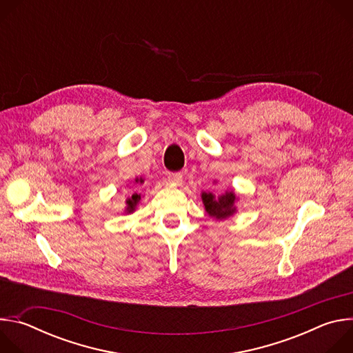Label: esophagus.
I'll return each mask as SVG.
<instances>
[{
    "mask_svg": "<svg viewBox=\"0 0 353 353\" xmlns=\"http://www.w3.org/2000/svg\"><path fill=\"white\" fill-rule=\"evenodd\" d=\"M183 181V176L180 173H169L168 174V183L172 185V187H177L180 185Z\"/></svg>",
    "mask_w": 353,
    "mask_h": 353,
    "instance_id": "34e87169",
    "label": "esophagus"
}]
</instances>
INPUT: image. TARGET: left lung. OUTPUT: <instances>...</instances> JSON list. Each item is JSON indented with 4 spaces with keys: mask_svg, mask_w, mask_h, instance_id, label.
Here are the masks:
<instances>
[{
    "mask_svg": "<svg viewBox=\"0 0 353 353\" xmlns=\"http://www.w3.org/2000/svg\"><path fill=\"white\" fill-rule=\"evenodd\" d=\"M201 199H203L205 212L216 221H225L237 212L236 203L239 201V196L233 190H226L221 195H215L212 191H203L201 192Z\"/></svg>",
    "mask_w": 353,
    "mask_h": 353,
    "instance_id": "8db88e82",
    "label": "left lung"
}]
</instances>
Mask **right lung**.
Listing matches in <instances>:
<instances>
[{
  "label": "right lung",
  "mask_w": 353,
  "mask_h": 353,
  "mask_svg": "<svg viewBox=\"0 0 353 353\" xmlns=\"http://www.w3.org/2000/svg\"><path fill=\"white\" fill-rule=\"evenodd\" d=\"M134 183H137L138 187H139L141 184H143V179H142V177H135ZM141 198H142V194H139V192H134L131 196H128V198L125 199L124 212H125V214H132V212H135L137 207H138L139 203H141Z\"/></svg>",
  "instance_id": "add662e5"
}]
</instances>
